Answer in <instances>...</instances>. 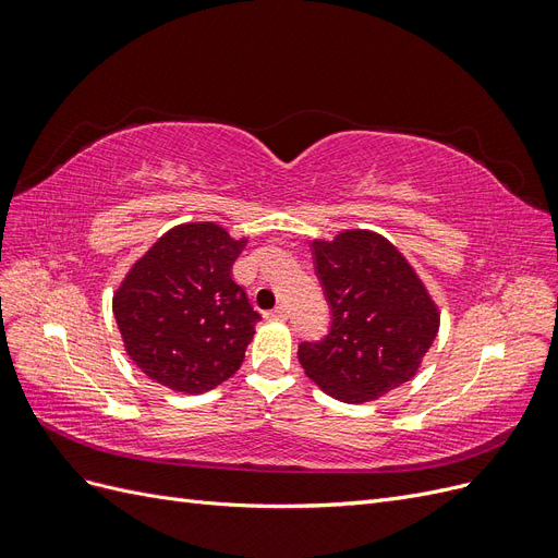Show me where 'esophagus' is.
I'll return each instance as SVG.
<instances>
[{
    "label": "esophagus",
    "mask_w": 558,
    "mask_h": 558,
    "mask_svg": "<svg viewBox=\"0 0 558 558\" xmlns=\"http://www.w3.org/2000/svg\"><path fill=\"white\" fill-rule=\"evenodd\" d=\"M265 318H269V320H283V318H289V310H286L283 305H279L275 310L265 312Z\"/></svg>",
    "instance_id": "obj_1"
}]
</instances>
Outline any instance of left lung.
<instances>
[{"label":"left lung","instance_id":"1","mask_svg":"<svg viewBox=\"0 0 558 558\" xmlns=\"http://www.w3.org/2000/svg\"><path fill=\"white\" fill-rule=\"evenodd\" d=\"M330 330L302 342L305 375L342 402H367L410 381L430 349L440 312L408 258L369 230L312 244Z\"/></svg>","mask_w":558,"mask_h":558}]
</instances>
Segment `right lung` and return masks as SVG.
<instances>
[{
	"mask_svg": "<svg viewBox=\"0 0 558 558\" xmlns=\"http://www.w3.org/2000/svg\"><path fill=\"white\" fill-rule=\"evenodd\" d=\"M246 238L216 223L165 232L113 293L128 356L177 393H205L238 373L260 314L232 279Z\"/></svg>",
	"mask_w": 558,
	"mask_h": 558,
	"instance_id": "obj_1",
	"label": "right lung"
}]
</instances>
